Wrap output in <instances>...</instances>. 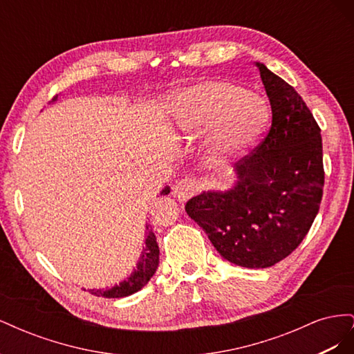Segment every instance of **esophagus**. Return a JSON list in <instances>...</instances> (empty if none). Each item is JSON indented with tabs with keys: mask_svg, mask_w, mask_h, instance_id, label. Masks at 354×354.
Wrapping results in <instances>:
<instances>
[{
	"mask_svg": "<svg viewBox=\"0 0 354 354\" xmlns=\"http://www.w3.org/2000/svg\"><path fill=\"white\" fill-rule=\"evenodd\" d=\"M199 189V185L196 178H183V180H178L177 183L174 185L173 187V192H174V196L181 201V202H186L187 199H190L192 196H194L196 194V190Z\"/></svg>",
	"mask_w": 354,
	"mask_h": 354,
	"instance_id": "esophagus-1",
	"label": "esophagus"
}]
</instances>
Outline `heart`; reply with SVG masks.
Wrapping results in <instances>:
<instances>
[{"mask_svg":"<svg viewBox=\"0 0 354 354\" xmlns=\"http://www.w3.org/2000/svg\"><path fill=\"white\" fill-rule=\"evenodd\" d=\"M178 131L194 140L203 131L208 164L221 167L241 156L261 134L269 113L259 95L224 81H202L173 100Z\"/></svg>","mask_w":354,"mask_h":354,"instance_id":"1","label":"heart"}]
</instances>
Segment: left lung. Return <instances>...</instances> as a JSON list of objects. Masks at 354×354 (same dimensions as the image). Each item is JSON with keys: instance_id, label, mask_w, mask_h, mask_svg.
<instances>
[{"instance_id": "8db88e82", "label": "left lung", "mask_w": 354, "mask_h": 354, "mask_svg": "<svg viewBox=\"0 0 354 354\" xmlns=\"http://www.w3.org/2000/svg\"><path fill=\"white\" fill-rule=\"evenodd\" d=\"M272 106L264 142L236 162L227 190H208L186 212L208 234L224 260L266 269L303 242L324 194L320 128L294 87L257 62Z\"/></svg>"}]
</instances>
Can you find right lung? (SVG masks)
Listing matches in <instances>:
<instances>
[{
	"instance_id": "right-lung-1",
	"label": "right lung",
	"mask_w": 354,
	"mask_h": 354,
	"mask_svg": "<svg viewBox=\"0 0 354 354\" xmlns=\"http://www.w3.org/2000/svg\"><path fill=\"white\" fill-rule=\"evenodd\" d=\"M57 95L51 102H56ZM169 194V187H164L160 195H168ZM146 230H147V236H146V245L143 246V251L140 254V259H138L137 267L131 272V274L120 282V285H115L112 288H100V289H88V291L93 295L97 297H104V298H122L128 297L140 289L151 281V277L155 274L158 264H159V246L156 243V236L152 232V229L149 227V224H146Z\"/></svg>"
}]
</instances>
